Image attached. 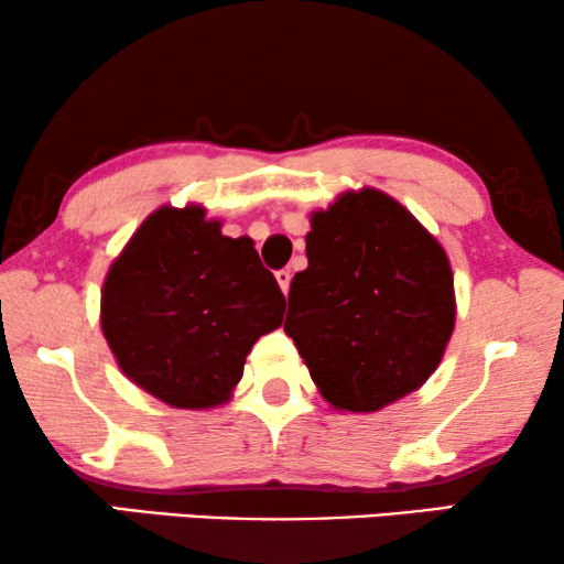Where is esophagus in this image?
Wrapping results in <instances>:
<instances>
[{"mask_svg":"<svg viewBox=\"0 0 564 564\" xmlns=\"http://www.w3.org/2000/svg\"><path fill=\"white\" fill-rule=\"evenodd\" d=\"M274 276H276V284H280L284 295H288V292H290V282H292V274H290V269H280V272H276Z\"/></svg>","mask_w":564,"mask_h":564,"instance_id":"obj_1","label":"esophagus"}]
</instances>
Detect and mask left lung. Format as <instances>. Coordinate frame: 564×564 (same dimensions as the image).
<instances>
[{"mask_svg": "<svg viewBox=\"0 0 564 564\" xmlns=\"http://www.w3.org/2000/svg\"><path fill=\"white\" fill-rule=\"evenodd\" d=\"M305 257L284 334L323 400L338 413H375L419 390L457 318L438 238L395 197L361 187L311 213Z\"/></svg>", "mask_w": 564, "mask_h": 564, "instance_id": "8db88e82", "label": "left lung"}]
</instances>
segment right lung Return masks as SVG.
Returning a JSON list of instances; mask_svg holds the SVG:
<instances>
[{
  "mask_svg": "<svg viewBox=\"0 0 564 564\" xmlns=\"http://www.w3.org/2000/svg\"><path fill=\"white\" fill-rule=\"evenodd\" d=\"M220 228L203 205H161L115 257L99 300L120 372L184 411L228 403L251 346L284 315L251 238Z\"/></svg>",
  "mask_w": 564,
  "mask_h": 564,
  "instance_id": "obj_1",
  "label": "right lung"
}]
</instances>
